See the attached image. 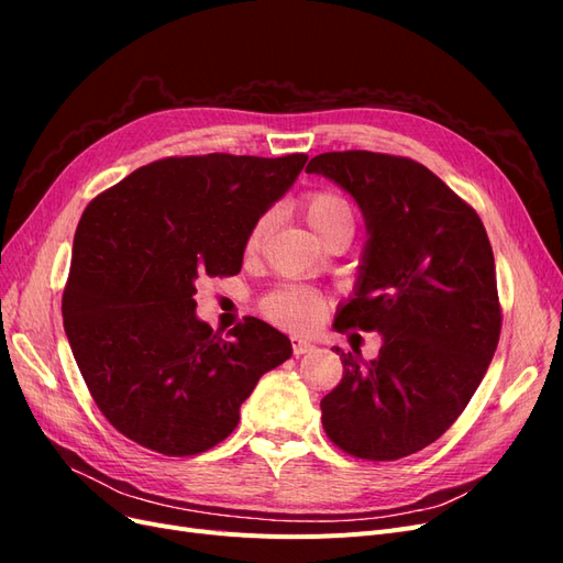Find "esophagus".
<instances>
[{
	"label": "esophagus",
	"instance_id": "esophagus-1",
	"mask_svg": "<svg viewBox=\"0 0 563 563\" xmlns=\"http://www.w3.org/2000/svg\"><path fill=\"white\" fill-rule=\"evenodd\" d=\"M291 345H294V354H296V356H300V354H308V352L317 350V345L312 343V340H305V338H294V340H291Z\"/></svg>",
	"mask_w": 563,
	"mask_h": 563
}]
</instances>
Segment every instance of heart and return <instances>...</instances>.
Masks as SVG:
<instances>
[{"mask_svg":"<svg viewBox=\"0 0 563 563\" xmlns=\"http://www.w3.org/2000/svg\"><path fill=\"white\" fill-rule=\"evenodd\" d=\"M302 216L319 236L327 234L335 225H343V223L354 225V211L350 207V201L345 197L327 192V190L312 192L302 199ZM267 230H269V216H263L249 232L246 251H258ZM323 305H327L323 298L310 291V288L286 286L265 298L263 310L272 321H277L279 327L302 331V329H310L312 323L321 317Z\"/></svg>","mask_w":563,"mask_h":563,"instance_id":"b5f03b06","label":"heart"}]
</instances>
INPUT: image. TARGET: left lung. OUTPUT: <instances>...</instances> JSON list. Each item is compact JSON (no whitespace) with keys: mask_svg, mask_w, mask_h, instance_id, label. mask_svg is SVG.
<instances>
[{"mask_svg":"<svg viewBox=\"0 0 563 563\" xmlns=\"http://www.w3.org/2000/svg\"><path fill=\"white\" fill-rule=\"evenodd\" d=\"M319 174L356 201L368 240L335 331H378L376 360L333 347L343 380L321 399L329 439L362 460L430 446L465 411L496 354L500 302L482 218L428 166L380 152H323Z\"/></svg>","mask_w":563,"mask_h":563,"instance_id":"1","label":"left lung"}]
</instances>
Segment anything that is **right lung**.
Segmentation results:
<instances>
[{
    "mask_svg": "<svg viewBox=\"0 0 563 563\" xmlns=\"http://www.w3.org/2000/svg\"><path fill=\"white\" fill-rule=\"evenodd\" d=\"M308 155H203L135 168L84 211L63 323L96 406L164 455L220 444L263 373L294 347L246 317L223 338L195 312L197 279L242 269L249 232Z\"/></svg>",
    "mask_w": 563,
    "mask_h": 563,
    "instance_id": "add662e5",
    "label": "right lung"
}]
</instances>
